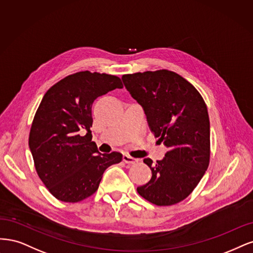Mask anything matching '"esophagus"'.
Wrapping results in <instances>:
<instances>
[{"label": "esophagus", "mask_w": 253, "mask_h": 253, "mask_svg": "<svg viewBox=\"0 0 253 253\" xmlns=\"http://www.w3.org/2000/svg\"><path fill=\"white\" fill-rule=\"evenodd\" d=\"M123 161L126 163V164H134V163L137 162V159L130 157V156H128V154H124Z\"/></svg>", "instance_id": "1"}]
</instances>
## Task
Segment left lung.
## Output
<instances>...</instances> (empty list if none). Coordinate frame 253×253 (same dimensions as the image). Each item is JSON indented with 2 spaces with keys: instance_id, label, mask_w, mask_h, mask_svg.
Returning <instances> with one entry per match:
<instances>
[{
  "instance_id": "8db88e82",
  "label": "left lung",
  "mask_w": 253,
  "mask_h": 253,
  "mask_svg": "<svg viewBox=\"0 0 253 253\" xmlns=\"http://www.w3.org/2000/svg\"><path fill=\"white\" fill-rule=\"evenodd\" d=\"M122 80L143 107L151 131L168 148L157 163L144 159L152 176L136 190L154 205H174L193 191L209 165L207 106L194 86L173 71L136 72Z\"/></svg>"
}]
</instances>
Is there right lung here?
<instances>
[{
	"instance_id": "right-lung-1",
	"label": "right lung",
	"mask_w": 253,
	"mask_h": 253,
	"mask_svg": "<svg viewBox=\"0 0 253 253\" xmlns=\"http://www.w3.org/2000/svg\"><path fill=\"white\" fill-rule=\"evenodd\" d=\"M116 88H123L116 76L80 71L50 87L41 101L28 144L39 177L59 201L90 197L104 171L122 161L120 152H99L90 131L92 103Z\"/></svg>"
}]
</instances>
